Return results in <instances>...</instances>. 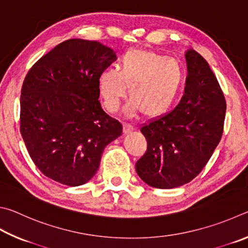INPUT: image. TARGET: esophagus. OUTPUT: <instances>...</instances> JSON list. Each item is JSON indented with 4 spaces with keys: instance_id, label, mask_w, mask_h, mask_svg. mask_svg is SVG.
<instances>
[{
    "instance_id": "1",
    "label": "esophagus",
    "mask_w": 248,
    "mask_h": 248,
    "mask_svg": "<svg viewBox=\"0 0 248 248\" xmlns=\"http://www.w3.org/2000/svg\"><path fill=\"white\" fill-rule=\"evenodd\" d=\"M134 131V127L133 125H129V124H123V133L126 135V134H129L131 132Z\"/></svg>"
}]
</instances>
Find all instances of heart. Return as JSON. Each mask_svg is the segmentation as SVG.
Listing matches in <instances>:
<instances>
[{
  "label": "heart",
  "mask_w": 248,
  "mask_h": 248,
  "mask_svg": "<svg viewBox=\"0 0 248 248\" xmlns=\"http://www.w3.org/2000/svg\"><path fill=\"white\" fill-rule=\"evenodd\" d=\"M183 82V69L175 60L151 51L132 49L123 55L120 69L108 68L99 76V90L104 107L115 113L126 87L132 100L125 111L128 115L142 112L148 119L166 114L174 104Z\"/></svg>",
  "instance_id": "heart-1"
}]
</instances>
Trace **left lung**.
Segmentation results:
<instances>
[{"instance_id": "8db88e82", "label": "left lung", "mask_w": 248, "mask_h": 248, "mask_svg": "<svg viewBox=\"0 0 248 248\" xmlns=\"http://www.w3.org/2000/svg\"><path fill=\"white\" fill-rule=\"evenodd\" d=\"M185 58L188 74L180 103L140 128L147 150L136 172L155 188L179 187L195 179L222 137L227 103L218 79L198 52L190 49Z\"/></svg>"}]
</instances>
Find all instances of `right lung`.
<instances>
[{
	"mask_svg": "<svg viewBox=\"0 0 248 248\" xmlns=\"http://www.w3.org/2000/svg\"><path fill=\"white\" fill-rule=\"evenodd\" d=\"M116 60L97 41L69 39L29 69L21 87L20 134L36 167L67 186L97 173L122 125L102 110L99 76Z\"/></svg>",
	"mask_w": 248,
	"mask_h": 248,
	"instance_id": "add662e5",
	"label": "right lung"
}]
</instances>
